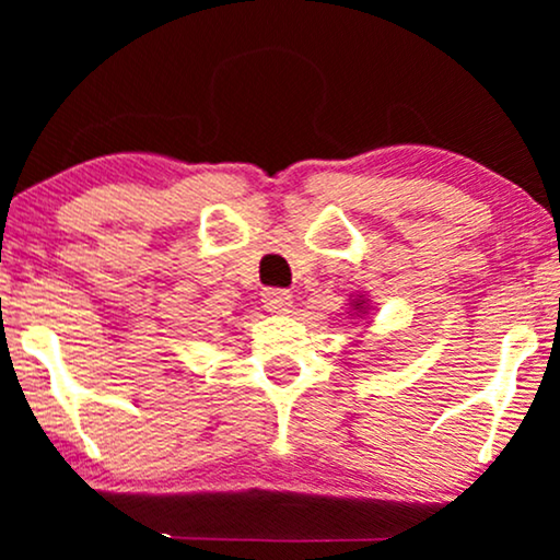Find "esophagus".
Returning <instances> with one entry per match:
<instances>
[{
  "mask_svg": "<svg viewBox=\"0 0 560 560\" xmlns=\"http://www.w3.org/2000/svg\"><path fill=\"white\" fill-rule=\"evenodd\" d=\"M262 303L270 313H288L290 305H293V295H290L288 290L267 288L262 290Z\"/></svg>",
  "mask_w": 560,
  "mask_h": 560,
  "instance_id": "1",
  "label": "esophagus"
}]
</instances>
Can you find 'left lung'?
Wrapping results in <instances>:
<instances>
[{
    "mask_svg": "<svg viewBox=\"0 0 560 560\" xmlns=\"http://www.w3.org/2000/svg\"><path fill=\"white\" fill-rule=\"evenodd\" d=\"M364 303H366L364 298L359 295V301H357V298H354V303H351V305H354V311H359V313H366V311H364Z\"/></svg>",
    "mask_w": 560,
    "mask_h": 560,
    "instance_id": "1",
    "label": "left lung"
}]
</instances>
